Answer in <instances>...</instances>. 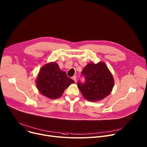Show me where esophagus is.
Segmentation results:
<instances>
[{
    "label": "esophagus",
    "mask_w": 147,
    "mask_h": 147,
    "mask_svg": "<svg viewBox=\"0 0 147 147\" xmlns=\"http://www.w3.org/2000/svg\"><path fill=\"white\" fill-rule=\"evenodd\" d=\"M72 79L76 82V80H77V79H76V76H73V77H72Z\"/></svg>",
    "instance_id": "34e87169"
}]
</instances>
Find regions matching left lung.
Masks as SVG:
<instances>
[{
    "label": "left lung",
    "instance_id": "8db88e82",
    "mask_svg": "<svg viewBox=\"0 0 147 147\" xmlns=\"http://www.w3.org/2000/svg\"><path fill=\"white\" fill-rule=\"evenodd\" d=\"M81 74L85 80L84 83L78 81L77 86L87 100L96 102L102 100L112 92L114 85L113 78L104 63H89Z\"/></svg>",
    "mask_w": 147,
    "mask_h": 147
}]
</instances>
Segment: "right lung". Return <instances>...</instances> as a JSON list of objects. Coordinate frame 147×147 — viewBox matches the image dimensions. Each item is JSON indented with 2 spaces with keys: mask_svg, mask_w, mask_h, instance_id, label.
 I'll return each mask as SVG.
<instances>
[{
  "mask_svg": "<svg viewBox=\"0 0 147 147\" xmlns=\"http://www.w3.org/2000/svg\"><path fill=\"white\" fill-rule=\"evenodd\" d=\"M74 83V81L54 62L48 63L41 68L36 80L40 92L52 99L60 97L67 88Z\"/></svg>",
  "mask_w": 147,
  "mask_h": 147,
  "instance_id": "right-lung-1",
  "label": "right lung"
}]
</instances>
